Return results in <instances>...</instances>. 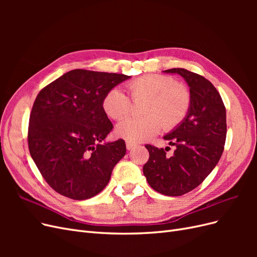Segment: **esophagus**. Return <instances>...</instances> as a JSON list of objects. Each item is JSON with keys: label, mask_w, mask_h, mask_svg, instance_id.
I'll return each instance as SVG.
<instances>
[{"label": "esophagus", "mask_w": 257, "mask_h": 257, "mask_svg": "<svg viewBox=\"0 0 257 257\" xmlns=\"http://www.w3.org/2000/svg\"><path fill=\"white\" fill-rule=\"evenodd\" d=\"M136 146H137L136 144H133V143L126 142V149H127V150H132V149H134V148H135Z\"/></svg>", "instance_id": "obj_1"}]
</instances>
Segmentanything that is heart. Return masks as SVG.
<instances>
[{
    "instance_id": "b5f03b06",
    "label": "heart",
    "mask_w": 257,
    "mask_h": 257,
    "mask_svg": "<svg viewBox=\"0 0 257 257\" xmlns=\"http://www.w3.org/2000/svg\"><path fill=\"white\" fill-rule=\"evenodd\" d=\"M126 87L135 103L146 100L142 108L146 115L124 120L115 128L116 135L130 143L148 141L162 127L175 130L190 112L191 91L173 77L148 74L128 81ZM132 99L122 90L112 88L106 92L102 106L109 118L122 120L133 110Z\"/></svg>"
}]
</instances>
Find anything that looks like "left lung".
Listing matches in <instances>:
<instances>
[{"instance_id":"1","label":"left lung","mask_w":257,"mask_h":257,"mask_svg":"<svg viewBox=\"0 0 257 257\" xmlns=\"http://www.w3.org/2000/svg\"><path fill=\"white\" fill-rule=\"evenodd\" d=\"M188 82L192 105L185 120L164 137L176 150L146 145L149 160L144 165L148 183L167 196H181L194 190L212 172L226 141V109L220 93L204 76L184 68H172Z\"/></svg>"}]
</instances>
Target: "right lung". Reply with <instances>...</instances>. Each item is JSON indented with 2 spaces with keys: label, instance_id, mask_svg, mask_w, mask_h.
Instances as JSON below:
<instances>
[{
  "label": "right lung",
  "instance_id": "add662e5",
  "mask_svg": "<svg viewBox=\"0 0 257 257\" xmlns=\"http://www.w3.org/2000/svg\"><path fill=\"white\" fill-rule=\"evenodd\" d=\"M128 78L73 69L37 94L29 121V150L46 182L61 195L76 200L97 195L125 155L123 139L102 143L113 128L102 100Z\"/></svg>",
  "mask_w": 257,
  "mask_h": 257
}]
</instances>
